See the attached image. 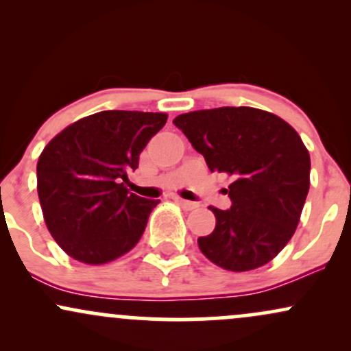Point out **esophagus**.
Listing matches in <instances>:
<instances>
[{
  "instance_id": "1",
  "label": "esophagus",
  "mask_w": 351,
  "mask_h": 351,
  "mask_svg": "<svg viewBox=\"0 0 351 351\" xmlns=\"http://www.w3.org/2000/svg\"><path fill=\"white\" fill-rule=\"evenodd\" d=\"M175 203H178L181 208L183 209H186V211H191V209H196L199 206L198 203H195V201H186V199H183V198H180V196H175Z\"/></svg>"
}]
</instances>
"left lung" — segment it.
Returning <instances> with one entry per match:
<instances>
[{
    "label": "left lung",
    "mask_w": 351,
    "mask_h": 351,
    "mask_svg": "<svg viewBox=\"0 0 351 351\" xmlns=\"http://www.w3.org/2000/svg\"><path fill=\"white\" fill-rule=\"evenodd\" d=\"M173 123L211 171L232 176L231 208H211L216 228L198 239L211 263L232 272L267 264L291 241L310 186V155L280 117L252 107L181 114Z\"/></svg>",
    "instance_id": "8db88e82"
}]
</instances>
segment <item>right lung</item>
Wrapping results in <instances>:
<instances>
[{"label":"right lung","instance_id":"right-lung-1","mask_svg":"<svg viewBox=\"0 0 351 351\" xmlns=\"http://www.w3.org/2000/svg\"><path fill=\"white\" fill-rule=\"evenodd\" d=\"M167 114L104 110L64 128L38 162V195L47 229L84 264H106L135 247L160 199L123 186Z\"/></svg>","mask_w":351,"mask_h":351}]
</instances>
